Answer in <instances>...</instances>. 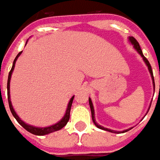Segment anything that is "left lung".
<instances>
[{"instance_id": "8db88e82", "label": "left lung", "mask_w": 160, "mask_h": 160, "mask_svg": "<svg viewBox=\"0 0 160 160\" xmlns=\"http://www.w3.org/2000/svg\"><path fill=\"white\" fill-rule=\"evenodd\" d=\"M129 41H130V43L132 44V46H133V47H134V49L136 50L137 52H138V53L140 54V56L142 57V58H143L144 62L146 63V64H147V66L148 67V70H149V72H150L151 74V77H152V83H153V89L155 90V83H154V78H153V74H152V67H151V64L150 63H149V61L146 58V57L144 56L143 53H142V51H141V49H140V45H139V43H138V41H137L135 38H133V37H129ZM159 89H160V86H159ZM89 107H90V110H91V115H92V121L93 122H94V124L98 128L100 129H102V130H106V131H108V132H114V133H120V132H128V131H129L130 129H132V128H130L128 129H126V130H124V131H121V132H118V131H114V130H111V129H108V128H103V127H102V126L98 125L97 123H96V120H95V111H94V107H93V104H92V101H91V99L90 98H89ZM151 107V105H150Z\"/></svg>"}]
</instances>
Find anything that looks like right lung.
<instances>
[{
  "label": "right lung",
  "mask_w": 160,
  "mask_h": 160,
  "mask_svg": "<svg viewBox=\"0 0 160 160\" xmlns=\"http://www.w3.org/2000/svg\"><path fill=\"white\" fill-rule=\"evenodd\" d=\"M27 43H28V41H27ZM26 45H27V44H26ZM21 52H20L18 53V55H17L16 58H15V59L13 60V66H12L11 71H9L8 78V87H7V88H8V104H9L10 111H11V113H12V114L13 115V117L16 119L17 122H19L20 125L22 126L27 131H28L29 132H31L32 134H35V135H46V134H48V133H51V132H55V131H58V130H60L61 128H63L64 126L67 124V122H69L71 105H72V102H73V99H74V96L71 97V100L69 102V103H68L66 113H65V114L64 115V117L61 119L58 123H56V124L49 126V127H46V128H37V127H33V126L28 125L27 123H25L23 121L20 120V117L18 116V114H16V112L13 109V105H12V102H11V100H10V80H11V76H12L13 69H14V65H15V63H16L17 58L20 57Z\"/></svg>",
  "instance_id": "right-lung-1"
}]
</instances>
